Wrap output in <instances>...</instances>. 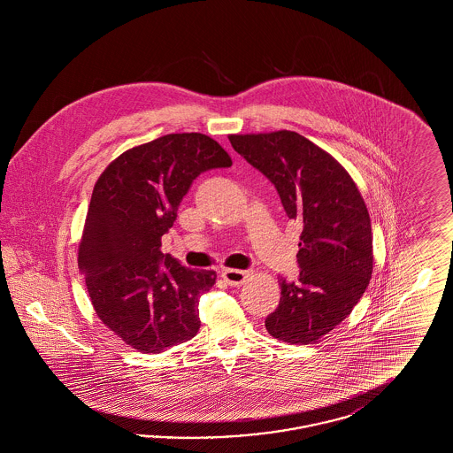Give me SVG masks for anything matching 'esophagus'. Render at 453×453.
Instances as JSON below:
<instances>
[{"mask_svg": "<svg viewBox=\"0 0 453 453\" xmlns=\"http://www.w3.org/2000/svg\"><path fill=\"white\" fill-rule=\"evenodd\" d=\"M248 277H250V272H244V270H233V268L222 270V279L231 287L242 285Z\"/></svg>", "mask_w": 453, "mask_h": 453, "instance_id": "34e87169", "label": "esophagus"}]
</instances>
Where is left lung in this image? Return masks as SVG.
Masks as SVG:
<instances>
[{"label": "left lung", "instance_id": "left-lung-1", "mask_svg": "<svg viewBox=\"0 0 453 453\" xmlns=\"http://www.w3.org/2000/svg\"><path fill=\"white\" fill-rule=\"evenodd\" d=\"M280 195L288 219L302 224L296 280L280 279L279 307L265 319L285 343L307 345L353 311L372 277V226L365 202L345 168L292 130L229 135Z\"/></svg>", "mask_w": 453, "mask_h": 453}]
</instances>
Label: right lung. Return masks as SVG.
<instances>
[{"instance_id": "obj_1", "label": "right lung", "mask_w": 453, "mask_h": 453, "mask_svg": "<svg viewBox=\"0 0 453 453\" xmlns=\"http://www.w3.org/2000/svg\"><path fill=\"white\" fill-rule=\"evenodd\" d=\"M205 134H168L120 154L100 174L78 250L96 316L127 345L161 353L198 333V301L216 272L190 270L161 237L200 173L229 168Z\"/></svg>"}]
</instances>
